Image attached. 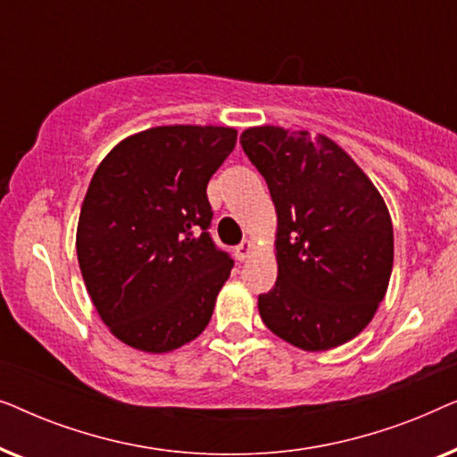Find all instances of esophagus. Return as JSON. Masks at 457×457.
<instances>
[{
  "mask_svg": "<svg viewBox=\"0 0 457 457\" xmlns=\"http://www.w3.org/2000/svg\"><path fill=\"white\" fill-rule=\"evenodd\" d=\"M252 249H253L252 241H243V243H239V245L235 247V258L239 260V262H245V260L249 258V253H252Z\"/></svg>",
  "mask_w": 457,
  "mask_h": 457,
  "instance_id": "34e87169",
  "label": "esophagus"
}]
</instances>
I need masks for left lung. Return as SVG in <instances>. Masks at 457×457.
Returning a JSON list of instances; mask_svg holds the SVG:
<instances>
[{
  "label": "left lung",
  "mask_w": 457,
  "mask_h": 457,
  "mask_svg": "<svg viewBox=\"0 0 457 457\" xmlns=\"http://www.w3.org/2000/svg\"><path fill=\"white\" fill-rule=\"evenodd\" d=\"M241 147L277 208V283L258 297L274 335L305 352L366 328L389 287L393 224L361 168L328 137L255 127Z\"/></svg>",
  "instance_id": "obj_1"
}]
</instances>
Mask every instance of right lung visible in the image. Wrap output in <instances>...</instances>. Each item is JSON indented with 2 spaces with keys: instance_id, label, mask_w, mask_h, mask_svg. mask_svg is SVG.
I'll return each mask as SVG.
<instances>
[{
  "instance_id": "add662e5",
  "label": "right lung",
  "mask_w": 457,
  "mask_h": 457,
  "mask_svg": "<svg viewBox=\"0 0 457 457\" xmlns=\"http://www.w3.org/2000/svg\"><path fill=\"white\" fill-rule=\"evenodd\" d=\"M228 127H155L118 143L87 189L77 255L112 333L149 353L208 327L235 262L212 239L208 183L235 149Z\"/></svg>"
}]
</instances>
